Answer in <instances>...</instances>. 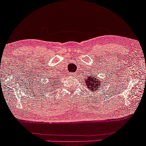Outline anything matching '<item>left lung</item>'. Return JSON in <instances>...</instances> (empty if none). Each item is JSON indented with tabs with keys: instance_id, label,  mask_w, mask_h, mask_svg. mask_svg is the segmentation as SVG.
I'll list each match as a JSON object with an SVG mask.
<instances>
[{
	"instance_id": "obj_1",
	"label": "left lung",
	"mask_w": 146,
	"mask_h": 146,
	"mask_svg": "<svg viewBox=\"0 0 146 146\" xmlns=\"http://www.w3.org/2000/svg\"><path fill=\"white\" fill-rule=\"evenodd\" d=\"M102 83L104 84V80H98L96 78L95 74L86 76V77H85V84H86L90 91L96 92V90H98V88H100L99 86H101V88L102 86L101 85Z\"/></svg>"
}]
</instances>
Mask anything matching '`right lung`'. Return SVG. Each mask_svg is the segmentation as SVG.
Here are the masks:
<instances>
[{
	"label": "right lung",
	"mask_w": 146,
	"mask_h": 146,
	"mask_svg": "<svg viewBox=\"0 0 146 146\" xmlns=\"http://www.w3.org/2000/svg\"><path fill=\"white\" fill-rule=\"evenodd\" d=\"M56 78L58 79V78ZM54 80H56V79H54ZM49 83H50L49 84H50V86H52V80H49ZM54 84H55V82H54Z\"/></svg>",
	"instance_id": "1"
}]
</instances>
